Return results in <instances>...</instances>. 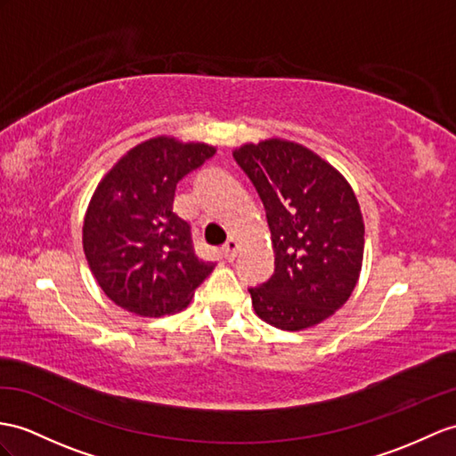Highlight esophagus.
<instances>
[{"instance_id": "esophagus-1", "label": "esophagus", "mask_w": 456, "mask_h": 456, "mask_svg": "<svg viewBox=\"0 0 456 456\" xmlns=\"http://www.w3.org/2000/svg\"><path fill=\"white\" fill-rule=\"evenodd\" d=\"M238 249H240V243L236 240H228V243L224 246V259L226 261H234L236 255H238Z\"/></svg>"}]
</instances>
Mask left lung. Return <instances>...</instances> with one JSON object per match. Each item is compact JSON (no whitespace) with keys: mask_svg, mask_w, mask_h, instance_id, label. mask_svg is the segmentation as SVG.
<instances>
[{"mask_svg":"<svg viewBox=\"0 0 456 456\" xmlns=\"http://www.w3.org/2000/svg\"><path fill=\"white\" fill-rule=\"evenodd\" d=\"M234 159L265 205L274 273L249 288L265 323L304 330L348 302L363 261V216L352 185L335 166L288 139L246 142Z\"/></svg>","mask_w":456,"mask_h":456,"instance_id":"left-lung-1","label":"left lung"}]
</instances>
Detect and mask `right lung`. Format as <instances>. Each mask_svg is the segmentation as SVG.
Returning <instances> with one entry per match:
<instances>
[{"instance_id":"1","label":"right lung","mask_w":456,"mask_h":456,"mask_svg":"<svg viewBox=\"0 0 456 456\" xmlns=\"http://www.w3.org/2000/svg\"><path fill=\"white\" fill-rule=\"evenodd\" d=\"M215 152L207 142L159 135L129 149L96 185L83 220L85 257L102 292L126 312H180L213 273L172 203L177 182Z\"/></svg>"}]
</instances>
